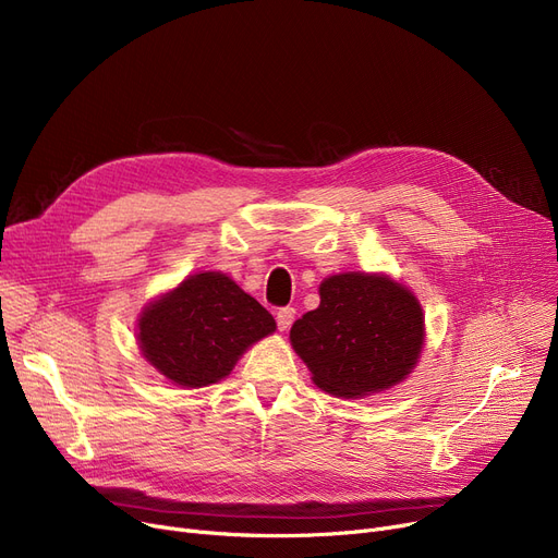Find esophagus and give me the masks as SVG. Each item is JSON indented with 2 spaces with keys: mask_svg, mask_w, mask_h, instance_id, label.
Listing matches in <instances>:
<instances>
[{
  "mask_svg": "<svg viewBox=\"0 0 558 558\" xmlns=\"http://www.w3.org/2000/svg\"><path fill=\"white\" fill-rule=\"evenodd\" d=\"M294 314H296L294 307H280V310L276 312V324H278V328H280V330H289L291 320H294Z\"/></svg>",
  "mask_w": 558,
  "mask_h": 558,
  "instance_id": "34e87169",
  "label": "esophagus"
}]
</instances>
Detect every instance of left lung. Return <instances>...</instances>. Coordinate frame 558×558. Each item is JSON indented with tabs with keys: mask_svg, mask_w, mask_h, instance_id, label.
<instances>
[{
	"mask_svg": "<svg viewBox=\"0 0 558 558\" xmlns=\"http://www.w3.org/2000/svg\"><path fill=\"white\" fill-rule=\"evenodd\" d=\"M320 303L291 326L289 339L314 385L337 398L391 389L416 366L425 316L404 284L348 271L318 287Z\"/></svg>",
	"mask_w": 558,
	"mask_h": 558,
	"instance_id": "1",
	"label": "left lung"
}]
</instances>
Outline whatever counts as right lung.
Wrapping results in <instances>:
<instances>
[{"instance_id":"add662e5","label":"right lung","mask_w":558,"mask_h":558,"mask_svg":"<svg viewBox=\"0 0 558 558\" xmlns=\"http://www.w3.org/2000/svg\"><path fill=\"white\" fill-rule=\"evenodd\" d=\"M274 330V316L240 284L221 271H205L142 310L137 343L160 375L198 389L223 379L248 345Z\"/></svg>"}]
</instances>
